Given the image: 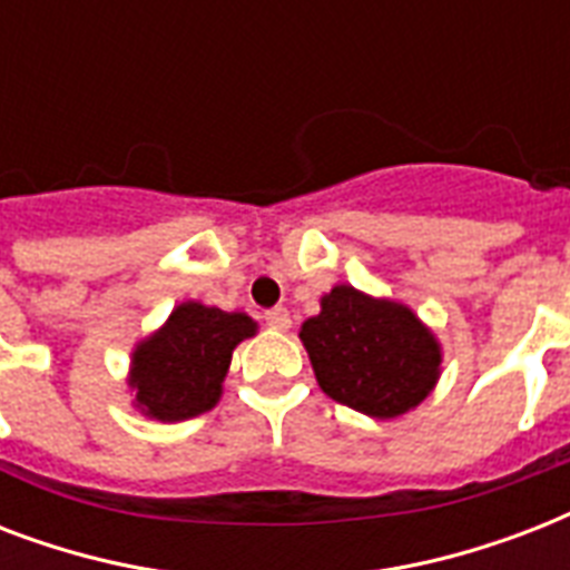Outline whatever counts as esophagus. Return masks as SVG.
<instances>
[{
  "label": "esophagus",
  "instance_id": "esophagus-1",
  "mask_svg": "<svg viewBox=\"0 0 570 570\" xmlns=\"http://www.w3.org/2000/svg\"><path fill=\"white\" fill-rule=\"evenodd\" d=\"M266 325L275 331H289L293 328V320H289V311L286 307H275V311L266 313Z\"/></svg>",
  "mask_w": 570,
  "mask_h": 570
}]
</instances>
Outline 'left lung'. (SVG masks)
I'll use <instances>...</instances> for the list:
<instances>
[{
  "instance_id": "8db88e82",
  "label": "left lung",
  "mask_w": 570,
  "mask_h": 570,
  "mask_svg": "<svg viewBox=\"0 0 570 570\" xmlns=\"http://www.w3.org/2000/svg\"><path fill=\"white\" fill-rule=\"evenodd\" d=\"M302 337L320 387L375 420L414 411L441 379L443 348L407 304L337 284Z\"/></svg>"
}]
</instances>
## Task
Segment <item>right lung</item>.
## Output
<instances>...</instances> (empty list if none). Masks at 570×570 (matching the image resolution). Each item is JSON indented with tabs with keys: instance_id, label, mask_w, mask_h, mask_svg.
Returning <instances> with one entry per match:
<instances>
[{
	"instance_id": "obj_1",
	"label": "right lung",
	"mask_w": 570,
	"mask_h": 570,
	"mask_svg": "<svg viewBox=\"0 0 570 570\" xmlns=\"http://www.w3.org/2000/svg\"><path fill=\"white\" fill-rule=\"evenodd\" d=\"M257 334L248 313H227L183 302L150 337L136 343L129 361V393L138 414L180 423L218 405L233 348Z\"/></svg>"
}]
</instances>
